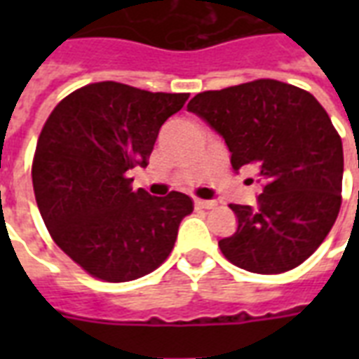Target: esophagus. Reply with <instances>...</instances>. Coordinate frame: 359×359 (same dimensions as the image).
I'll use <instances>...</instances> for the list:
<instances>
[{"label": "esophagus", "instance_id": "34e87169", "mask_svg": "<svg viewBox=\"0 0 359 359\" xmlns=\"http://www.w3.org/2000/svg\"><path fill=\"white\" fill-rule=\"evenodd\" d=\"M196 207L197 208H214L218 203L214 201V199H196Z\"/></svg>", "mask_w": 359, "mask_h": 359}]
</instances>
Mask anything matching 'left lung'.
I'll return each instance as SVG.
<instances>
[{
	"instance_id": "1",
	"label": "left lung",
	"mask_w": 359,
	"mask_h": 359,
	"mask_svg": "<svg viewBox=\"0 0 359 359\" xmlns=\"http://www.w3.org/2000/svg\"><path fill=\"white\" fill-rule=\"evenodd\" d=\"M188 111L229 147L235 171L253 168L262 184L255 207L231 205L236 233L219 240L225 259L255 273H281L328 236L341 208L343 143L311 93L278 80L205 91Z\"/></svg>"
}]
</instances>
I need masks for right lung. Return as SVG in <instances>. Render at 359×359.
Returning a JSON list of instances; mask_svg holds the SVG:
<instances>
[{
	"label": "right lung",
	"instance_id": "right-lung-1",
	"mask_svg": "<svg viewBox=\"0 0 359 359\" xmlns=\"http://www.w3.org/2000/svg\"><path fill=\"white\" fill-rule=\"evenodd\" d=\"M188 93H151L98 81L70 93L44 123L35 158L36 207L53 242L93 278L121 283L156 270L191 214L186 194L132 190L162 124Z\"/></svg>",
	"mask_w": 359,
	"mask_h": 359
}]
</instances>
